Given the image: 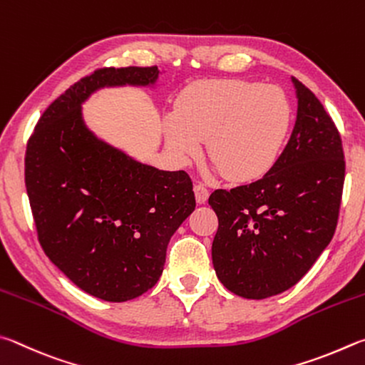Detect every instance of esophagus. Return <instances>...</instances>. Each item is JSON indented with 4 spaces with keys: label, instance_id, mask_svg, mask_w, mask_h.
Wrapping results in <instances>:
<instances>
[{
    "label": "esophagus",
    "instance_id": "obj_1",
    "mask_svg": "<svg viewBox=\"0 0 365 365\" xmlns=\"http://www.w3.org/2000/svg\"><path fill=\"white\" fill-rule=\"evenodd\" d=\"M194 192H195V200H197V203H205V202L208 200L210 190L207 189L205 184L197 182L195 186H194Z\"/></svg>",
    "mask_w": 365,
    "mask_h": 365
}]
</instances>
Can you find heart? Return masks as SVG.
Returning <instances> with one entry per match:
<instances>
[{
	"label": "heart",
	"mask_w": 365,
	"mask_h": 365,
	"mask_svg": "<svg viewBox=\"0 0 365 365\" xmlns=\"http://www.w3.org/2000/svg\"><path fill=\"white\" fill-rule=\"evenodd\" d=\"M290 128V104L277 86L207 80L182 93L165 117L166 147L186 165L207 138L215 170L234 181L263 176L276 163Z\"/></svg>",
	"instance_id": "1"
}]
</instances>
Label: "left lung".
Returning a JSON list of instances; mask_svg holds the SVG:
<instances>
[{
  "label": "left lung",
  "mask_w": 365,
  "mask_h": 365,
  "mask_svg": "<svg viewBox=\"0 0 365 365\" xmlns=\"http://www.w3.org/2000/svg\"><path fill=\"white\" fill-rule=\"evenodd\" d=\"M292 81L297 121L277 162L258 181L218 189L208 199L218 216L212 245L216 276L229 292L248 299L295 285L330 244L340 212V133L314 93Z\"/></svg>",
  "instance_id": "left-lung-1"
}]
</instances>
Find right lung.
I'll return each instance as SVG.
<instances>
[{"label":"right lung","mask_w":365,"mask_h":365,"mask_svg":"<svg viewBox=\"0 0 365 365\" xmlns=\"http://www.w3.org/2000/svg\"><path fill=\"white\" fill-rule=\"evenodd\" d=\"M158 67L99 68L38 120L25 152V186L46 257L104 302H128L157 284L171 235L195 210L186 171L136 162L94 136L81 104L101 88L152 86Z\"/></svg>","instance_id":"1"}]
</instances>
